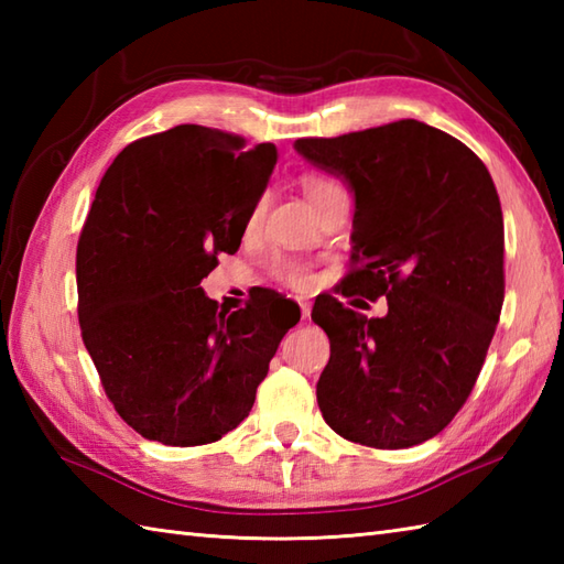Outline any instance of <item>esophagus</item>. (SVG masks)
<instances>
[{"instance_id":"esophagus-1","label":"esophagus","mask_w":564,"mask_h":564,"mask_svg":"<svg viewBox=\"0 0 564 564\" xmlns=\"http://www.w3.org/2000/svg\"><path fill=\"white\" fill-rule=\"evenodd\" d=\"M310 313H313V305H310L307 301H301V315H303V319H310Z\"/></svg>"}]
</instances>
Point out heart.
<instances>
[{
  "instance_id": "obj_1",
  "label": "heart",
  "mask_w": 564,
  "mask_h": 564,
  "mask_svg": "<svg viewBox=\"0 0 564 564\" xmlns=\"http://www.w3.org/2000/svg\"><path fill=\"white\" fill-rule=\"evenodd\" d=\"M301 186L305 191V196L315 203V208H319L322 203L332 196L346 194L339 182H334L329 174H322V172H305L301 176ZM261 210L263 206L259 203L254 213H251V220H259ZM271 275L279 283L289 285V289H295V291H305L310 289V283H313V269H310L301 259H279L271 267Z\"/></svg>"
}]
</instances>
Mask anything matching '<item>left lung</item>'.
<instances>
[{
	"label": "left lung",
	"instance_id": "8db88e82",
	"mask_svg": "<svg viewBox=\"0 0 564 564\" xmlns=\"http://www.w3.org/2000/svg\"><path fill=\"white\" fill-rule=\"evenodd\" d=\"M295 150L341 174L356 196L341 295L388 297L366 317L325 295L313 319L329 337L317 380L325 422L370 448L441 434L480 376L505 303V218L492 176L460 140L414 118Z\"/></svg>",
	"mask_w": 564,
	"mask_h": 564
}]
</instances>
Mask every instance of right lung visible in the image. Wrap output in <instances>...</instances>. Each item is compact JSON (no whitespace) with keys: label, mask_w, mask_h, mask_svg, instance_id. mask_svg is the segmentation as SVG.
<instances>
[{"label":"right lung","mask_w":564,"mask_h":564,"mask_svg":"<svg viewBox=\"0 0 564 564\" xmlns=\"http://www.w3.org/2000/svg\"><path fill=\"white\" fill-rule=\"evenodd\" d=\"M275 145L176 126L106 170L77 242L79 329L106 398L140 436L203 446L239 426L301 307L259 291L223 310L200 281L237 251Z\"/></svg>","instance_id":"1"}]
</instances>
